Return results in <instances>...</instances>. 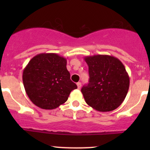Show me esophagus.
Listing matches in <instances>:
<instances>
[{
    "instance_id": "34e87169",
    "label": "esophagus",
    "mask_w": 150,
    "mask_h": 150,
    "mask_svg": "<svg viewBox=\"0 0 150 150\" xmlns=\"http://www.w3.org/2000/svg\"><path fill=\"white\" fill-rule=\"evenodd\" d=\"M77 88L78 89H80L81 88V82H77Z\"/></svg>"
}]
</instances>
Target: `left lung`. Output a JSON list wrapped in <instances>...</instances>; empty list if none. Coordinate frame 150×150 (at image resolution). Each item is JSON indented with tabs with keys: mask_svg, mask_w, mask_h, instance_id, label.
<instances>
[{
	"mask_svg": "<svg viewBox=\"0 0 150 150\" xmlns=\"http://www.w3.org/2000/svg\"><path fill=\"white\" fill-rule=\"evenodd\" d=\"M89 67V84L82 87L85 100L99 111H111L124 101L130 85V78L119 59L108 55L86 56Z\"/></svg>",
	"mask_w": 150,
	"mask_h": 150,
	"instance_id": "1",
	"label": "left lung"
}]
</instances>
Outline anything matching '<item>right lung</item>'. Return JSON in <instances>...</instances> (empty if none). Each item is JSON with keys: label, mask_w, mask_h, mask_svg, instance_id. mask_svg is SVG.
<instances>
[{"label": "right lung", "mask_w": 150, "mask_h": 150, "mask_svg": "<svg viewBox=\"0 0 150 150\" xmlns=\"http://www.w3.org/2000/svg\"><path fill=\"white\" fill-rule=\"evenodd\" d=\"M66 58L56 53H40L30 60L22 73L27 96L43 109L56 108L77 88L70 80Z\"/></svg>", "instance_id": "obj_1"}]
</instances>
